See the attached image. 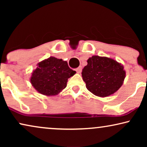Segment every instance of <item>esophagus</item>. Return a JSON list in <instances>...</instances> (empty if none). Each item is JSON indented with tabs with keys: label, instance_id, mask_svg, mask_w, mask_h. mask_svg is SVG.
<instances>
[{
	"label": "esophagus",
	"instance_id": "34e87169",
	"mask_svg": "<svg viewBox=\"0 0 147 147\" xmlns=\"http://www.w3.org/2000/svg\"><path fill=\"white\" fill-rule=\"evenodd\" d=\"M82 66H79L78 68H76V71H77L78 74H80L82 72Z\"/></svg>",
	"mask_w": 147,
	"mask_h": 147
}]
</instances>
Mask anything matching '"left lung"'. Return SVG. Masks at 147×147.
I'll return each instance as SVG.
<instances>
[{
  "label": "left lung",
  "instance_id": "left-lung-1",
  "mask_svg": "<svg viewBox=\"0 0 147 147\" xmlns=\"http://www.w3.org/2000/svg\"><path fill=\"white\" fill-rule=\"evenodd\" d=\"M82 76L90 92L107 97L117 92L126 77L124 66L112 58L94 55L88 59Z\"/></svg>",
  "mask_w": 147,
  "mask_h": 147
}]
</instances>
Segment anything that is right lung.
<instances>
[{
	"instance_id": "1",
	"label": "right lung",
	"mask_w": 147,
	"mask_h": 147,
	"mask_svg": "<svg viewBox=\"0 0 147 147\" xmlns=\"http://www.w3.org/2000/svg\"><path fill=\"white\" fill-rule=\"evenodd\" d=\"M76 73L70 69L67 62L50 57L37 63L32 72L30 82L33 88L43 95H57L67 86L68 78Z\"/></svg>"
}]
</instances>
